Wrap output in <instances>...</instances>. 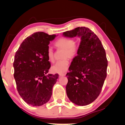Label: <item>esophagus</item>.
Wrapping results in <instances>:
<instances>
[{"mask_svg": "<svg viewBox=\"0 0 125 125\" xmlns=\"http://www.w3.org/2000/svg\"><path fill=\"white\" fill-rule=\"evenodd\" d=\"M59 75H60V77H61V76H64L65 75V74H60Z\"/></svg>", "mask_w": 125, "mask_h": 125, "instance_id": "34e87169", "label": "esophagus"}]
</instances>
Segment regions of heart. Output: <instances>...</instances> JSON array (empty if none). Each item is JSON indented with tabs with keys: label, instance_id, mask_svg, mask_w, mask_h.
<instances>
[{
	"label": "heart",
	"instance_id": "obj_1",
	"mask_svg": "<svg viewBox=\"0 0 125 125\" xmlns=\"http://www.w3.org/2000/svg\"><path fill=\"white\" fill-rule=\"evenodd\" d=\"M55 45L58 49L64 50V52L63 53V57L66 58L62 61H57L51 68V70L53 73L62 74L65 73L68 70L69 67V62L67 57L69 58L75 57L77 54L79 48L74 43V41L73 39L66 37H62L58 39L55 42ZM46 55L49 61L53 62L54 61V57L52 48L50 47L48 48Z\"/></svg>",
	"mask_w": 125,
	"mask_h": 125
}]
</instances>
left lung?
<instances>
[{"mask_svg":"<svg viewBox=\"0 0 125 125\" xmlns=\"http://www.w3.org/2000/svg\"><path fill=\"white\" fill-rule=\"evenodd\" d=\"M63 36L81 39L77 55L66 75V92L73 103L86 106L99 96L106 78L108 61L105 50L98 37L85 27L64 32Z\"/></svg>","mask_w":125,"mask_h":125,"instance_id":"left-lung-1","label":"left lung"}]
</instances>
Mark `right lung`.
Wrapping results in <instances>:
<instances>
[{
	"instance_id": "add662e5",
	"label": "right lung",
	"mask_w": 125,
	"mask_h": 125,
	"mask_svg": "<svg viewBox=\"0 0 125 125\" xmlns=\"http://www.w3.org/2000/svg\"><path fill=\"white\" fill-rule=\"evenodd\" d=\"M57 36L34 33L24 40L14 56L17 90L24 101L32 106H42L49 101L58 78V74L46 75L51 67L46 55L48 45Z\"/></svg>"
}]
</instances>
